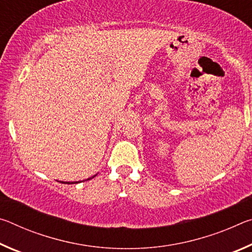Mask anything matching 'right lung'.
<instances>
[{
    "mask_svg": "<svg viewBox=\"0 0 252 252\" xmlns=\"http://www.w3.org/2000/svg\"><path fill=\"white\" fill-rule=\"evenodd\" d=\"M96 176V174H95ZM95 176H93L92 178H94ZM92 178H89V179H87V180H90V179H92ZM79 182H82V181H74V182H64V181H62V183H65V185H73V183H79Z\"/></svg>",
    "mask_w": 252,
    "mask_h": 252,
    "instance_id": "1",
    "label": "right lung"
}]
</instances>
